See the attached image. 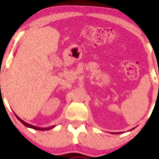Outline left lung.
Returning <instances> with one entry per match:
<instances>
[{"instance_id":"left-lung-1","label":"left lung","mask_w":159,"mask_h":159,"mask_svg":"<svg viewBox=\"0 0 159 159\" xmlns=\"http://www.w3.org/2000/svg\"><path fill=\"white\" fill-rule=\"evenodd\" d=\"M133 129H135V128H134V127H133ZM130 130H132V129H130ZM111 134H121L122 133V132H120V133H111Z\"/></svg>"}]
</instances>
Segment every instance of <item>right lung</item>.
<instances>
[{
    "label": "right lung",
    "mask_w": 159,
    "mask_h": 159,
    "mask_svg": "<svg viewBox=\"0 0 159 159\" xmlns=\"http://www.w3.org/2000/svg\"><path fill=\"white\" fill-rule=\"evenodd\" d=\"M16 115V117H17V119L19 120V121L21 122L22 124H23L24 125H25L26 127H30V128H32V129H38V130H42V131H44V130H49V129H52L53 127H55V125H52V126H50V127H36V126H34V125H30V124L27 123V122H24V120H22L21 119V118H19V117H18V116H17L16 115Z\"/></svg>",
    "instance_id": "obj_1"
}]
</instances>
